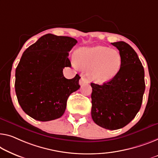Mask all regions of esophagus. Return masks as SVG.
I'll return each mask as SVG.
<instances>
[{"label": "esophagus", "mask_w": 158, "mask_h": 158, "mask_svg": "<svg viewBox=\"0 0 158 158\" xmlns=\"http://www.w3.org/2000/svg\"><path fill=\"white\" fill-rule=\"evenodd\" d=\"M88 83H89L88 79H86L85 77L82 76L81 77V79H80V80H79V84H80V85H83V84H88Z\"/></svg>", "instance_id": "34e87169"}]
</instances>
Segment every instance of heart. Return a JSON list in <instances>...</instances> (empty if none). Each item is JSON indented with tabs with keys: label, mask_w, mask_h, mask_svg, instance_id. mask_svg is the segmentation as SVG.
Listing matches in <instances>:
<instances>
[{
	"label": "heart",
	"mask_w": 158,
	"mask_h": 158,
	"mask_svg": "<svg viewBox=\"0 0 158 158\" xmlns=\"http://www.w3.org/2000/svg\"><path fill=\"white\" fill-rule=\"evenodd\" d=\"M72 64L77 69H88L89 79L101 84L118 74L121 67V56L118 52L106 47L84 48L78 51L77 58H72Z\"/></svg>",
	"instance_id": "b5f03b06"
}]
</instances>
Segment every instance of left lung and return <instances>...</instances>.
<instances>
[{"instance_id": "obj_1", "label": "left lung", "mask_w": 158, "mask_h": 158, "mask_svg": "<svg viewBox=\"0 0 158 158\" xmlns=\"http://www.w3.org/2000/svg\"><path fill=\"white\" fill-rule=\"evenodd\" d=\"M119 50L121 67L114 79L102 85L91 83V117L103 128H123L139 111L144 94L145 72L135 50L126 42L111 43Z\"/></svg>"}]
</instances>
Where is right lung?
Masks as SVG:
<instances>
[{"mask_svg": "<svg viewBox=\"0 0 158 158\" xmlns=\"http://www.w3.org/2000/svg\"><path fill=\"white\" fill-rule=\"evenodd\" d=\"M77 43L72 37L47 34L23 52L15 69V93L22 109L32 118H60L68 97L79 89V74L67 79L62 72L71 65L69 52Z\"/></svg>", "mask_w": 158, "mask_h": 158, "instance_id": "obj_1", "label": "right lung"}]
</instances>
